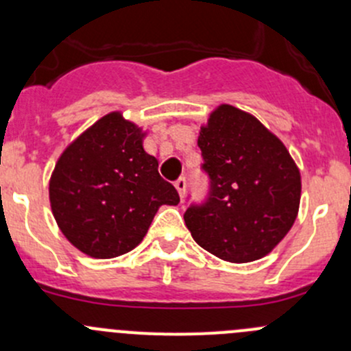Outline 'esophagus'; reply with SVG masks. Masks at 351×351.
<instances>
[{
  "instance_id": "esophagus-1",
  "label": "esophagus",
  "mask_w": 351,
  "mask_h": 351,
  "mask_svg": "<svg viewBox=\"0 0 351 351\" xmlns=\"http://www.w3.org/2000/svg\"><path fill=\"white\" fill-rule=\"evenodd\" d=\"M175 189L178 190L180 197L183 198V195H185V190H186V180L185 178H178L175 182Z\"/></svg>"
}]
</instances>
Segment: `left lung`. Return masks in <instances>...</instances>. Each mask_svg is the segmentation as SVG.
Masks as SVG:
<instances>
[{"instance_id": "left-lung-1", "label": "left lung", "mask_w": 351, "mask_h": 351, "mask_svg": "<svg viewBox=\"0 0 351 351\" xmlns=\"http://www.w3.org/2000/svg\"><path fill=\"white\" fill-rule=\"evenodd\" d=\"M197 144L210 193L183 215L192 238L231 263L267 256L299 212L302 185L295 161L256 117L226 104L208 115Z\"/></svg>"}]
</instances>
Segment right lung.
<instances>
[{
  "mask_svg": "<svg viewBox=\"0 0 351 351\" xmlns=\"http://www.w3.org/2000/svg\"><path fill=\"white\" fill-rule=\"evenodd\" d=\"M144 137L122 112H110L59 156L49 200L61 232L81 253L98 260L129 253L161 205H178L158 159L144 151Z\"/></svg>",
  "mask_w": 351,
  "mask_h": 351,
  "instance_id": "right-lung-1",
  "label": "right lung"
}]
</instances>
